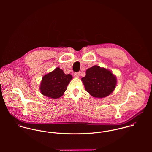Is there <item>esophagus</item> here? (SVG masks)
<instances>
[{
    "label": "esophagus",
    "instance_id": "34e87169",
    "mask_svg": "<svg viewBox=\"0 0 152 152\" xmlns=\"http://www.w3.org/2000/svg\"><path fill=\"white\" fill-rule=\"evenodd\" d=\"M74 77H76V78H78L79 77H80V72H75L74 74Z\"/></svg>",
    "mask_w": 152,
    "mask_h": 152
}]
</instances>
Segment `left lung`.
Segmentation results:
<instances>
[{"instance_id": "left-lung-1", "label": "left lung", "mask_w": 152, "mask_h": 152, "mask_svg": "<svg viewBox=\"0 0 152 152\" xmlns=\"http://www.w3.org/2000/svg\"><path fill=\"white\" fill-rule=\"evenodd\" d=\"M87 92L98 98L106 97L115 89L116 77L108 69L94 65L86 71V75L81 78Z\"/></svg>"}]
</instances>
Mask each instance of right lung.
<instances>
[{
  "instance_id": "right-lung-1",
  "label": "right lung",
  "mask_w": 152,
  "mask_h": 152,
  "mask_svg": "<svg viewBox=\"0 0 152 152\" xmlns=\"http://www.w3.org/2000/svg\"><path fill=\"white\" fill-rule=\"evenodd\" d=\"M72 79L71 74H65L62 69L57 67L43 77L40 91L43 95L50 98H58L63 95Z\"/></svg>"
}]
</instances>
